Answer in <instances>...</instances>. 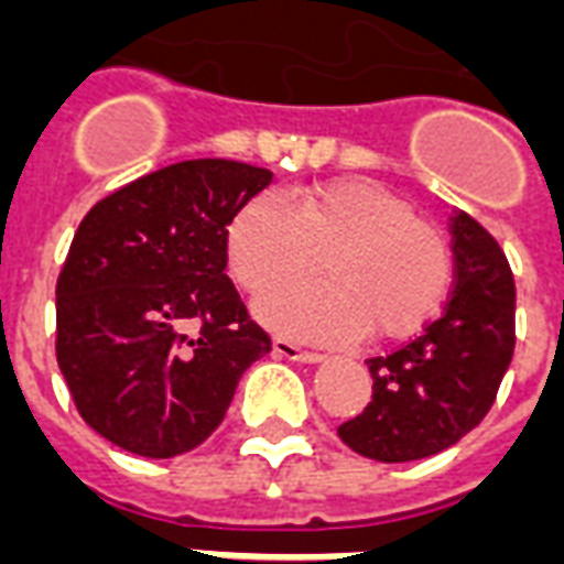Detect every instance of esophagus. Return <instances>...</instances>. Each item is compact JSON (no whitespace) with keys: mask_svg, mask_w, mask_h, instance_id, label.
<instances>
[{"mask_svg":"<svg viewBox=\"0 0 564 564\" xmlns=\"http://www.w3.org/2000/svg\"><path fill=\"white\" fill-rule=\"evenodd\" d=\"M272 349H274V355H281V358L301 360V364H319V360H325V355H322V351L301 349L299 343H292V339H283V337L274 339Z\"/></svg>","mask_w":564,"mask_h":564,"instance_id":"34e87169","label":"esophagus"}]
</instances>
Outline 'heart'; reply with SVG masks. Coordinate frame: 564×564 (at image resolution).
<instances>
[{
  "mask_svg": "<svg viewBox=\"0 0 564 564\" xmlns=\"http://www.w3.org/2000/svg\"><path fill=\"white\" fill-rule=\"evenodd\" d=\"M322 257L319 283L265 292L257 313L283 334L316 343L405 339L435 319L449 290V251L405 197L376 180H334L295 200L260 195L227 227L239 286L263 292L301 278Z\"/></svg>",
  "mask_w": 564,
  "mask_h": 564,
  "instance_id": "b5f03b06",
  "label": "heart"
}]
</instances>
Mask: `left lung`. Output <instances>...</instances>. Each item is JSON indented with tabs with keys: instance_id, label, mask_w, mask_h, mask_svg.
<instances>
[{
	"instance_id": "obj_1",
	"label": "left lung",
	"mask_w": 564,
	"mask_h": 564,
	"mask_svg": "<svg viewBox=\"0 0 564 564\" xmlns=\"http://www.w3.org/2000/svg\"><path fill=\"white\" fill-rule=\"evenodd\" d=\"M453 299L420 337L369 358L372 402L337 429L376 462H416L458 444L491 411L514 355V278L506 253L473 215L449 218Z\"/></svg>"
}]
</instances>
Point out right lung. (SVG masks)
<instances>
[{
	"instance_id": "add662e5",
	"label": "right lung",
	"mask_w": 564,
	"mask_h": 564,
	"mask_svg": "<svg viewBox=\"0 0 564 564\" xmlns=\"http://www.w3.org/2000/svg\"><path fill=\"white\" fill-rule=\"evenodd\" d=\"M269 167L188 159L102 197L55 283V358L82 420L144 458L195 449L272 339L225 274L227 227Z\"/></svg>"
}]
</instances>
